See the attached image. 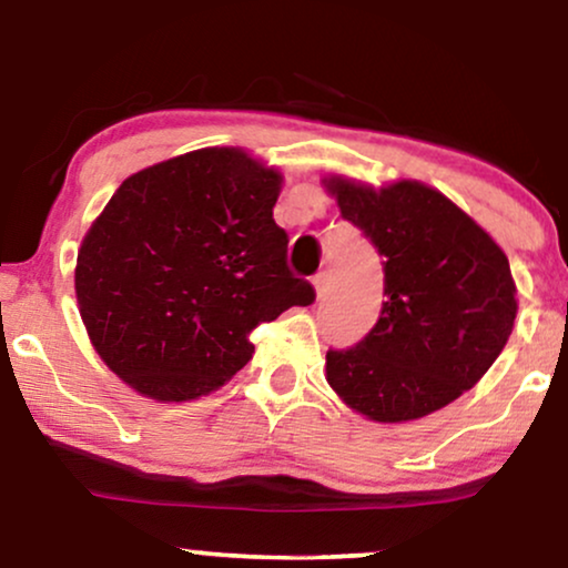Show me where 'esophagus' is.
Returning <instances> with one entry per match:
<instances>
[{
	"label": "esophagus",
	"mask_w": 568,
	"mask_h": 568,
	"mask_svg": "<svg viewBox=\"0 0 568 568\" xmlns=\"http://www.w3.org/2000/svg\"><path fill=\"white\" fill-rule=\"evenodd\" d=\"M328 284H331V278H328V274H325V271H321V274L313 276V286H315L317 300H323L325 294H328Z\"/></svg>",
	"instance_id": "esophagus-1"
}]
</instances>
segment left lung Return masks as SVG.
I'll list each match as a JSON object with an SVG mask.
<instances>
[{"label": "left lung", "instance_id": "8db88e82", "mask_svg": "<svg viewBox=\"0 0 568 568\" xmlns=\"http://www.w3.org/2000/svg\"><path fill=\"white\" fill-rule=\"evenodd\" d=\"M341 216L385 258V302L364 341L325 354V379L377 424L414 422L470 390L507 346L517 286L496 240L418 181L383 189L331 175Z\"/></svg>", "mask_w": 568, "mask_h": 568}]
</instances>
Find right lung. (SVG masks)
Here are the masks:
<instances>
[{
	"label": "right lung",
	"mask_w": 568,
	"mask_h": 568,
	"mask_svg": "<svg viewBox=\"0 0 568 568\" xmlns=\"http://www.w3.org/2000/svg\"><path fill=\"white\" fill-rule=\"evenodd\" d=\"M282 173L237 146L139 170L82 237L77 305L90 344L131 390L209 395L253 356L251 331L310 305L274 222Z\"/></svg>",
	"instance_id": "right-lung-1"
}]
</instances>
